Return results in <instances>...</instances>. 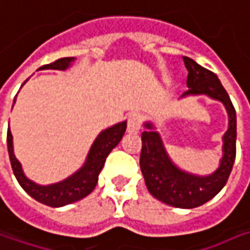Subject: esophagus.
Returning <instances> with one entry per match:
<instances>
[{
  "mask_svg": "<svg viewBox=\"0 0 250 250\" xmlns=\"http://www.w3.org/2000/svg\"><path fill=\"white\" fill-rule=\"evenodd\" d=\"M140 125H141V117L140 114L131 113L127 119V131L134 134V133H138L140 130Z\"/></svg>",
  "mask_w": 250,
  "mask_h": 250,
  "instance_id": "esophagus-1",
  "label": "esophagus"
}]
</instances>
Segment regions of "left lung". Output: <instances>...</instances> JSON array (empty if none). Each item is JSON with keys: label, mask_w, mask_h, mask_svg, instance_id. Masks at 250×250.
Listing matches in <instances>:
<instances>
[{"label": "left lung", "mask_w": 250, "mask_h": 250, "mask_svg": "<svg viewBox=\"0 0 250 250\" xmlns=\"http://www.w3.org/2000/svg\"><path fill=\"white\" fill-rule=\"evenodd\" d=\"M183 61L189 71V91L182 95V99L204 95L221 102L228 113V128L223 136V157L218 168L210 175H196L180 169L169 157L162 137L152 122L144 123L140 168L146 189L155 199L172 207L194 208L217 196L229 178L236 154V113L228 93L214 72L189 57H183Z\"/></svg>", "instance_id": "left-lung-1"}]
</instances>
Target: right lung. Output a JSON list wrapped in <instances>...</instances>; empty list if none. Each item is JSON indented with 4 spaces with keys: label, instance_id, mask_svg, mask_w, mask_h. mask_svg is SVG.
<instances>
[{
    "label": "right lung",
    "instance_id": "right-lung-1",
    "mask_svg": "<svg viewBox=\"0 0 250 250\" xmlns=\"http://www.w3.org/2000/svg\"><path fill=\"white\" fill-rule=\"evenodd\" d=\"M74 61H75V57H64V59L56 60L51 64L43 65L39 70L65 71L70 68ZM26 81L23 82V85L26 83ZM125 127H127V122L125 120L122 123H117L102 130L92 143V146L88 151L86 159L81 168L75 170L68 178L60 180L57 183H51V185H39L25 175L21 162L15 157L14 138L8 127L6 146H8V154H9V161H11L14 175L19 182V185L22 186V189L25 190L30 197H33L35 200H38L42 204H46L49 207H64L67 204L81 200L83 197H86L89 193H92V190L95 189L99 173L104 168V161L110 154V151L122 141L125 133Z\"/></svg>",
    "mask_w": 250,
    "mask_h": 250
}]
</instances>
